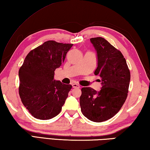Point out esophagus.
Segmentation results:
<instances>
[{
  "mask_svg": "<svg viewBox=\"0 0 150 150\" xmlns=\"http://www.w3.org/2000/svg\"><path fill=\"white\" fill-rule=\"evenodd\" d=\"M72 87H73V88H80V85L77 84V83H73V84L72 85Z\"/></svg>",
  "mask_w": 150,
  "mask_h": 150,
  "instance_id": "esophagus-1",
  "label": "esophagus"
}]
</instances>
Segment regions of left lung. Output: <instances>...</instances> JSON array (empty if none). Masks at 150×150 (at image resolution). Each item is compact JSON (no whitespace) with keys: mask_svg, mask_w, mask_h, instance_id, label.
Segmentation results:
<instances>
[{"mask_svg":"<svg viewBox=\"0 0 150 150\" xmlns=\"http://www.w3.org/2000/svg\"><path fill=\"white\" fill-rule=\"evenodd\" d=\"M91 42L97 55L95 75L100 79L102 87L96 91L91 87L81 88L80 106L88 120L101 122L113 117L120 110L128 96L130 73L126 61L118 50L101 37Z\"/></svg>","mask_w":150,"mask_h":150,"instance_id":"left-lung-1","label":"left lung"}]
</instances>
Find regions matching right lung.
Masks as SVG:
<instances>
[{
	"instance_id": "obj_1",
	"label": "right lung",
	"mask_w": 150,
	"mask_h": 150,
	"mask_svg": "<svg viewBox=\"0 0 150 150\" xmlns=\"http://www.w3.org/2000/svg\"><path fill=\"white\" fill-rule=\"evenodd\" d=\"M72 46L45 42L30 51L20 68V97L34 118L49 120L62 110L72 86L54 80V71L62 66Z\"/></svg>"
}]
</instances>
